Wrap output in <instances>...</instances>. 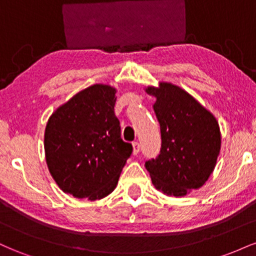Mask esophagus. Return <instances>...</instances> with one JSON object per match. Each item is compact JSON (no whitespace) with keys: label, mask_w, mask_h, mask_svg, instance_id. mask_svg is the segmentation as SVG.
Returning <instances> with one entry per match:
<instances>
[{"label":"esophagus","mask_w":256,"mask_h":256,"mask_svg":"<svg viewBox=\"0 0 256 256\" xmlns=\"http://www.w3.org/2000/svg\"><path fill=\"white\" fill-rule=\"evenodd\" d=\"M132 149H134V155H137L138 152H140V143L138 142H134L132 143Z\"/></svg>","instance_id":"1"}]
</instances>
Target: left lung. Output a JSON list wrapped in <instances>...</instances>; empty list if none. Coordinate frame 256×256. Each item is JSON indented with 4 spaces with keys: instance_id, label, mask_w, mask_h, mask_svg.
<instances>
[{
    "instance_id": "8db88e82",
    "label": "left lung",
    "mask_w": 256,
    "mask_h": 256,
    "mask_svg": "<svg viewBox=\"0 0 256 256\" xmlns=\"http://www.w3.org/2000/svg\"><path fill=\"white\" fill-rule=\"evenodd\" d=\"M161 131L158 156L146 162L155 189L183 198L204 186L216 168L222 148L218 120L189 92L167 82L148 85Z\"/></svg>"
}]
</instances>
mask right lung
<instances>
[{
	"mask_svg": "<svg viewBox=\"0 0 256 256\" xmlns=\"http://www.w3.org/2000/svg\"><path fill=\"white\" fill-rule=\"evenodd\" d=\"M116 88L94 84L52 112L44 132L46 161L64 192L96 201L118 185L132 146L120 137Z\"/></svg>",
	"mask_w": 256,
	"mask_h": 256,
	"instance_id": "add662e5",
	"label": "right lung"
}]
</instances>
